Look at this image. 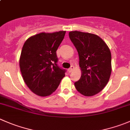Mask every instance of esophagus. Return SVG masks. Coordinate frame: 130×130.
Masks as SVG:
<instances>
[{
	"instance_id": "34e87169",
	"label": "esophagus",
	"mask_w": 130,
	"mask_h": 130,
	"mask_svg": "<svg viewBox=\"0 0 130 130\" xmlns=\"http://www.w3.org/2000/svg\"><path fill=\"white\" fill-rule=\"evenodd\" d=\"M74 67L72 65V66L70 67V69H69V70H68V71H69V72H70V73L72 72V70H74Z\"/></svg>"
}]
</instances>
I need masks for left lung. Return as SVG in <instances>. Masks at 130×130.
I'll return each instance as SVG.
<instances>
[{
  "instance_id": "left-lung-1",
  "label": "left lung",
  "mask_w": 130,
  "mask_h": 130,
  "mask_svg": "<svg viewBox=\"0 0 130 130\" xmlns=\"http://www.w3.org/2000/svg\"><path fill=\"white\" fill-rule=\"evenodd\" d=\"M69 37L79 54L81 77L74 83L77 90L86 96L101 91L110 79L111 53L99 36L93 34L72 31Z\"/></svg>"
}]
</instances>
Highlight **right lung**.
<instances>
[{"label": "right lung", "mask_w": 130, "mask_h": 130, "mask_svg": "<svg viewBox=\"0 0 130 130\" xmlns=\"http://www.w3.org/2000/svg\"><path fill=\"white\" fill-rule=\"evenodd\" d=\"M66 31L38 34L29 37L23 46L20 67L23 79L37 95L47 96L58 87L65 70L58 66L56 50Z\"/></svg>", "instance_id": "obj_1"}]
</instances>
